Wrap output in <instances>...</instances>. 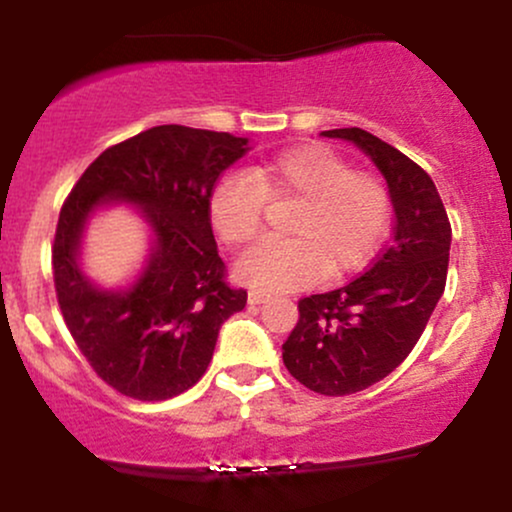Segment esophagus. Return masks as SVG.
<instances>
[{"label": "esophagus", "mask_w": 512, "mask_h": 512, "mask_svg": "<svg viewBox=\"0 0 512 512\" xmlns=\"http://www.w3.org/2000/svg\"><path fill=\"white\" fill-rule=\"evenodd\" d=\"M248 301H250V305L267 303V301H269V293H264V291H250V293H248Z\"/></svg>", "instance_id": "esophagus-1"}]
</instances>
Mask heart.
Here are the masks:
<instances>
[{
  "label": "heart",
  "mask_w": 512,
  "mask_h": 512,
  "mask_svg": "<svg viewBox=\"0 0 512 512\" xmlns=\"http://www.w3.org/2000/svg\"><path fill=\"white\" fill-rule=\"evenodd\" d=\"M267 202H301L289 236L245 250L236 276L257 291L281 293L327 276L356 272L375 255L390 223V192L383 180L325 146H298L228 173L209 192V221L223 243L243 245L260 233Z\"/></svg>",
  "instance_id": "b5f03b06"
}]
</instances>
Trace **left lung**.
I'll list each match as a JSON object with an SVG mask.
<instances>
[{"label": "left lung", "mask_w": 512, "mask_h": 512, "mask_svg": "<svg viewBox=\"0 0 512 512\" xmlns=\"http://www.w3.org/2000/svg\"><path fill=\"white\" fill-rule=\"evenodd\" d=\"M383 173L395 236L373 267L342 289L298 301L296 327L281 354L298 383L327 397L380 383L411 354L445 291L450 221L424 168L366 129H327Z\"/></svg>", "instance_id": "obj_1"}]
</instances>
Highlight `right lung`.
<instances>
[{
  "instance_id": "1",
  "label": "right lung",
  "mask_w": 512,
  "mask_h": 512,
  "mask_svg": "<svg viewBox=\"0 0 512 512\" xmlns=\"http://www.w3.org/2000/svg\"><path fill=\"white\" fill-rule=\"evenodd\" d=\"M248 151L228 132L151 127L105 149L64 202L52 245L57 301L81 354L122 395L161 402L190 390L221 325L248 303V291L223 281L209 221V192ZM115 203L150 226V255L127 287L103 290L80 267V243L87 221Z\"/></svg>"
}]
</instances>
